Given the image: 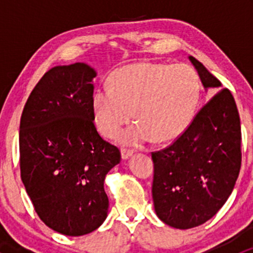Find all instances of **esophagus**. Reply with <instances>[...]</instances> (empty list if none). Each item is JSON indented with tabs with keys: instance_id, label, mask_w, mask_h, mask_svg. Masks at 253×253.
Instances as JSON below:
<instances>
[{
	"instance_id": "34e87169",
	"label": "esophagus",
	"mask_w": 253,
	"mask_h": 253,
	"mask_svg": "<svg viewBox=\"0 0 253 253\" xmlns=\"http://www.w3.org/2000/svg\"><path fill=\"white\" fill-rule=\"evenodd\" d=\"M133 155V152L128 149H121V157L124 160H127L128 158H131Z\"/></svg>"
}]
</instances>
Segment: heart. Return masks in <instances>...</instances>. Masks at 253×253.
Returning a JSON list of instances; mask_svg holds the SVG:
<instances>
[{"mask_svg": "<svg viewBox=\"0 0 253 253\" xmlns=\"http://www.w3.org/2000/svg\"><path fill=\"white\" fill-rule=\"evenodd\" d=\"M200 91L197 72L185 63H132L112 73L110 86L95 89L94 121L103 136L115 138L133 112L137 121L122 132L121 144L171 141L190 126Z\"/></svg>", "mask_w": 253, "mask_h": 253, "instance_id": "b5f03b06", "label": "heart"}]
</instances>
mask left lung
Here are the masks:
<instances>
[{"instance_id":"1","label":"left lung","mask_w":253,"mask_h":253,"mask_svg":"<svg viewBox=\"0 0 253 253\" xmlns=\"http://www.w3.org/2000/svg\"><path fill=\"white\" fill-rule=\"evenodd\" d=\"M206 91L215 95L185 132L152 154V195L158 218L176 229H191L213 218L234 190L241 168V126L234 96L192 56Z\"/></svg>"}]
</instances>
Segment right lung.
<instances>
[{
    "label": "right lung",
    "mask_w": 253,
    "mask_h": 253,
    "mask_svg": "<svg viewBox=\"0 0 253 253\" xmlns=\"http://www.w3.org/2000/svg\"><path fill=\"white\" fill-rule=\"evenodd\" d=\"M96 71L84 62L55 66L30 93L20 117V176L35 211L52 230L82 236L108 216L104 180L120 163L94 126Z\"/></svg>",
    "instance_id": "obj_1"
}]
</instances>
